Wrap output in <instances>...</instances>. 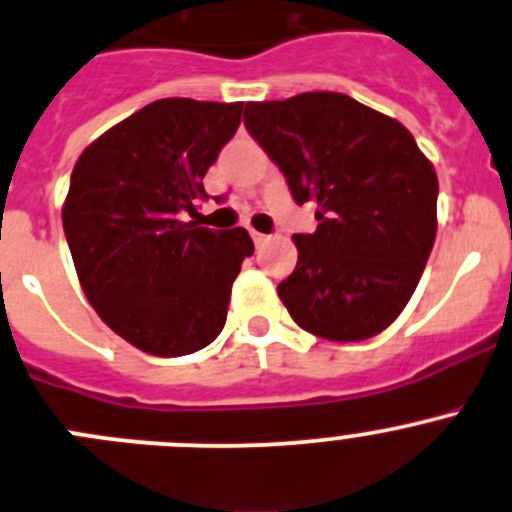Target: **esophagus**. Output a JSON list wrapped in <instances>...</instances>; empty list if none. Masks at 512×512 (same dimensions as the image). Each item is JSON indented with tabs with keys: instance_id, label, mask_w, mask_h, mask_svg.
<instances>
[{
	"instance_id": "34e87169",
	"label": "esophagus",
	"mask_w": 512,
	"mask_h": 512,
	"mask_svg": "<svg viewBox=\"0 0 512 512\" xmlns=\"http://www.w3.org/2000/svg\"><path fill=\"white\" fill-rule=\"evenodd\" d=\"M250 235H252V240H255L257 247L265 245V242L270 240V235H262V232H257V230H250Z\"/></svg>"
}]
</instances>
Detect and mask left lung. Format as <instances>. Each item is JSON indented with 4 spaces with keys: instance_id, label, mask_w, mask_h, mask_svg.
<instances>
[{
    "instance_id": "8db88e82",
    "label": "left lung",
    "mask_w": 512,
    "mask_h": 512,
    "mask_svg": "<svg viewBox=\"0 0 512 512\" xmlns=\"http://www.w3.org/2000/svg\"><path fill=\"white\" fill-rule=\"evenodd\" d=\"M245 127L285 175L317 230L295 235L297 265L277 295L302 330L375 337L418 287L438 230V175L393 117L340 92L247 102Z\"/></svg>"
}]
</instances>
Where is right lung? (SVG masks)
<instances>
[{
	"instance_id": "right-lung-1",
	"label": "right lung",
	"mask_w": 512,
	"mask_h": 512,
	"mask_svg": "<svg viewBox=\"0 0 512 512\" xmlns=\"http://www.w3.org/2000/svg\"><path fill=\"white\" fill-rule=\"evenodd\" d=\"M242 119V102L170 97L114 124L79 155L62 225L79 285L119 337L160 357L222 332L232 282L255 252L242 227L185 220L202 177Z\"/></svg>"
}]
</instances>
